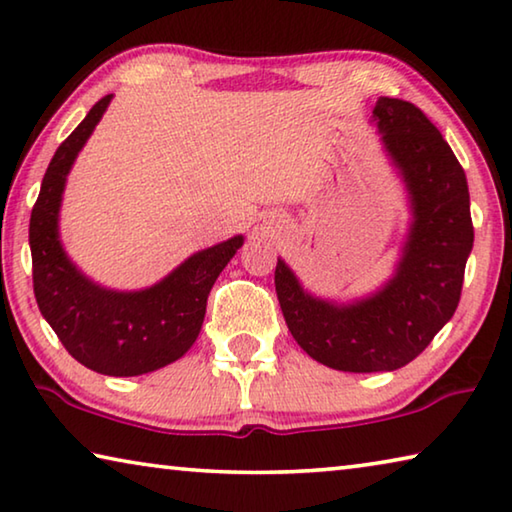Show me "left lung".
Listing matches in <instances>:
<instances>
[{
  "mask_svg": "<svg viewBox=\"0 0 512 512\" xmlns=\"http://www.w3.org/2000/svg\"><path fill=\"white\" fill-rule=\"evenodd\" d=\"M372 121L411 207L391 280L366 298L336 302L309 293L284 259L275 266L293 339L343 372H391L418 357L454 316L474 244L465 171L438 128L413 103L388 97H379Z\"/></svg>",
  "mask_w": 512,
  "mask_h": 512,
  "instance_id": "1",
  "label": "left lung"
}]
</instances>
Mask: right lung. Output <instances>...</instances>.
I'll use <instances>...</instances> for the list:
<instances>
[{
    "mask_svg": "<svg viewBox=\"0 0 512 512\" xmlns=\"http://www.w3.org/2000/svg\"><path fill=\"white\" fill-rule=\"evenodd\" d=\"M112 94L92 106L51 158L29 223L33 291L40 314L60 343L85 368L110 377L146 375L178 361L201 332L207 296L244 235L198 250L140 291H115L90 280L67 257L58 232L60 203L76 155L110 106Z\"/></svg>",
    "mask_w": 512,
    "mask_h": 512,
    "instance_id": "right-lung-1",
    "label": "right lung"
}]
</instances>
